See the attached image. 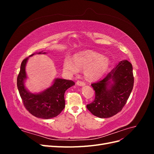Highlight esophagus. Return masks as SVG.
Wrapping results in <instances>:
<instances>
[{
    "label": "esophagus",
    "mask_w": 154,
    "mask_h": 154,
    "mask_svg": "<svg viewBox=\"0 0 154 154\" xmlns=\"http://www.w3.org/2000/svg\"><path fill=\"white\" fill-rule=\"evenodd\" d=\"M76 85L78 86H80V87H83L85 85V83H84L83 82H80V81H78L76 82Z\"/></svg>",
    "instance_id": "1"
}]
</instances>
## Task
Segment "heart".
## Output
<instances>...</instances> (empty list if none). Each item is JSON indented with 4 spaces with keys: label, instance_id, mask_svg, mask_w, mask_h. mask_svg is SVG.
Returning <instances> with one entry per match:
<instances>
[{
    "label": "heart",
    "instance_id": "b5f03b06",
    "mask_svg": "<svg viewBox=\"0 0 154 154\" xmlns=\"http://www.w3.org/2000/svg\"><path fill=\"white\" fill-rule=\"evenodd\" d=\"M110 65L108 58L94 51L87 50L75 54L72 59L66 57L64 59L63 69L65 72L72 75L78 74L80 69H84L83 74L85 78L89 80H95L106 73Z\"/></svg>",
    "mask_w": 154,
    "mask_h": 154
}]
</instances>
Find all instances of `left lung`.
<instances>
[{"mask_svg":"<svg viewBox=\"0 0 154 154\" xmlns=\"http://www.w3.org/2000/svg\"><path fill=\"white\" fill-rule=\"evenodd\" d=\"M95 99L87 105L95 116L108 118L118 114L127 103L134 86L132 64L120 61L103 80L91 84Z\"/></svg>","mask_w":154,"mask_h":154,"instance_id":"8db88e82","label":"left lung"}]
</instances>
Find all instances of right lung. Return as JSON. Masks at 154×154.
Returning a JSON list of instances; mask_svg holds the SVG:
<instances>
[{"mask_svg":"<svg viewBox=\"0 0 154 154\" xmlns=\"http://www.w3.org/2000/svg\"><path fill=\"white\" fill-rule=\"evenodd\" d=\"M36 54H45L46 53L43 51L35 53L23 60L17 77V87L26 109L36 118L48 119L57 116L63 110L65 92L75 83L71 80L56 78L51 85L44 91L37 93L29 92L25 86L27 78L26 66L29 58Z\"/></svg>","mask_w":154,"mask_h":154,"instance_id":"1","label":"right lung"}]
</instances>
